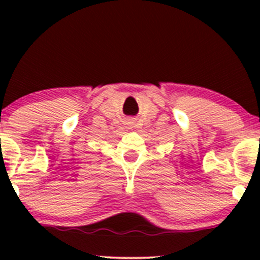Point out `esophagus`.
Returning a JSON list of instances; mask_svg holds the SVG:
<instances>
[{
    "label": "esophagus",
    "instance_id": "esophagus-1",
    "mask_svg": "<svg viewBox=\"0 0 260 260\" xmlns=\"http://www.w3.org/2000/svg\"><path fill=\"white\" fill-rule=\"evenodd\" d=\"M134 122H136V121H134V120H132V118H129V120H128V121H127L128 126H129L131 128H133V124H134Z\"/></svg>",
    "mask_w": 260,
    "mask_h": 260
}]
</instances>
